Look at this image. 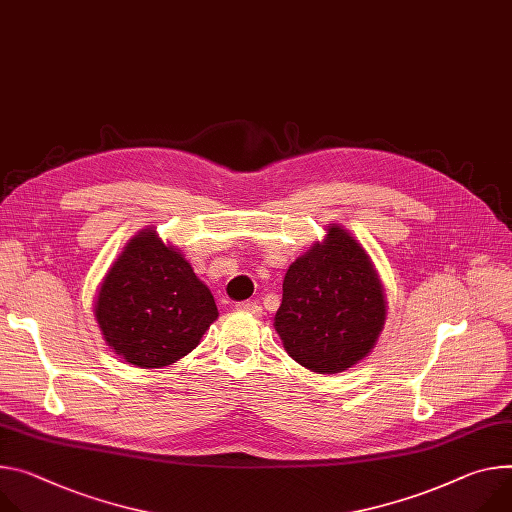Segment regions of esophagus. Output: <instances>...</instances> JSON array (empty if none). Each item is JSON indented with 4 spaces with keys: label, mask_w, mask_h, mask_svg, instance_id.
<instances>
[{
    "label": "esophagus",
    "mask_w": 512,
    "mask_h": 512,
    "mask_svg": "<svg viewBox=\"0 0 512 512\" xmlns=\"http://www.w3.org/2000/svg\"><path fill=\"white\" fill-rule=\"evenodd\" d=\"M237 310L249 312V314H253V316H261V306H259L257 302H251V300H247V302H239V304H237Z\"/></svg>",
    "instance_id": "obj_1"
}]
</instances>
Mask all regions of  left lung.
<instances>
[{"instance_id":"obj_1","label":"left lung","mask_w":512,"mask_h":512,"mask_svg":"<svg viewBox=\"0 0 512 512\" xmlns=\"http://www.w3.org/2000/svg\"><path fill=\"white\" fill-rule=\"evenodd\" d=\"M386 300L374 265L339 226L296 259L286 277L275 331L292 359L316 374H339L363 359L384 327Z\"/></svg>"}]
</instances>
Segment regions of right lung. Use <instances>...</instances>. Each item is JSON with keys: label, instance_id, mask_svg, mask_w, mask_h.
<instances>
[{"label": "right lung", "instance_id": "1", "mask_svg": "<svg viewBox=\"0 0 512 512\" xmlns=\"http://www.w3.org/2000/svg\"><path fill=\"white\" fill-rule=\"evenodd\" d=\"M96 318L108 345L128 363L163 367L198 347L218 310L192 265L155 230H145L108 271Z\"/></svg>", "mask_w": 512, "mask_h": 512}]
</instances>
